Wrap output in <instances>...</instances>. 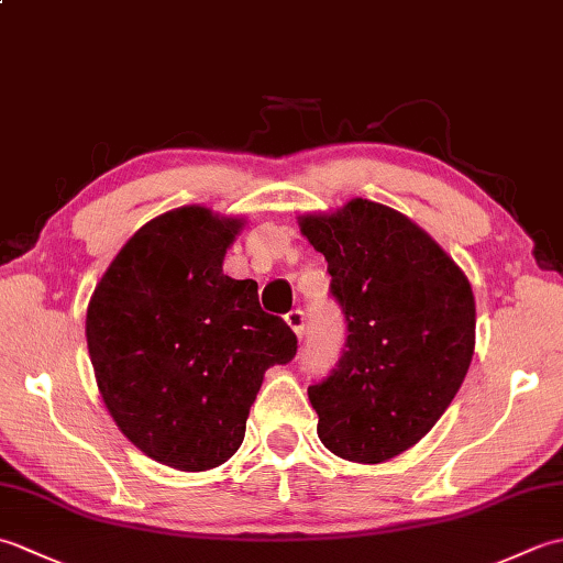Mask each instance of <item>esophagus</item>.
<instances>
[{"label":"esophagus","mask_w":563,"mask_h":563,"mask_svg":"<svg viewBox=\"0 0 563 563\" xmlns=\"http://www.w3.org/2000/svg\"><path fill=\"white\" fill-rule=\"evenodd\" d=\"M285 321H288V327L295 331L297 339L305 336V312L302 309H292V312L285 314Z\"/></svg>","instance_id":"34e87169"}]
</instances>
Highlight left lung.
<instances>
[{
    "label": "left lung",
    "instance_id": "obj_1",
    "mask_svg": "<svg viewBox=\"0 0 563 563\" xmlns=\"http://www.w3.org/2000/svg\"><path fill=\"white\" fill-rule=\"evenodd\" d=\"M300 230L324 254L345 343L309 385L317 433L343 460L377 464L416 445L445 413L474 355L472 285L401 212L363 198Z\"/></svg>",
    "mask_w": 563,
    "mask_h": 563
}]
</instances>
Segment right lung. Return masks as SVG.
<instances>
[{"label": "right lung", "instance_id": "right-lung-1", "mask_svg": "<svg viewBox=\"0 0 563 563\" xmlns=\"http://www.w3.org/2000/svg\"><path fill=\"white\" fill-rule=\"evenodd\" d=\"M242 220L188 206L147 222L87 309L101 397L147 457L212 470L239 450L263 373L290 363L295 331L263 312L258 285L222 273Z\"/></svg>", "mask_w": 563, "mask_h": 563}]
</instances>
